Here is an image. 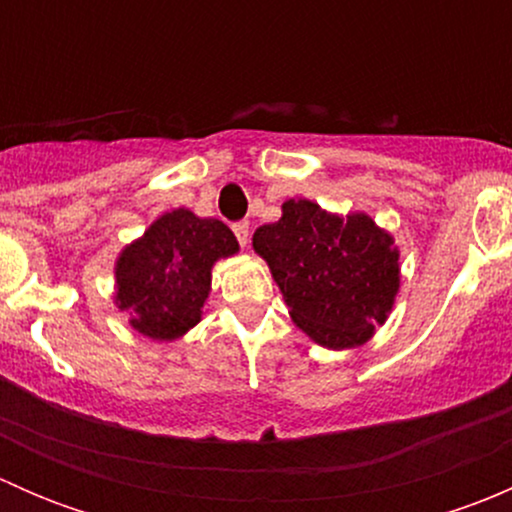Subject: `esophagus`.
<instances>
[{
    "mask_svg": "<svg viewBox=\"0 0 512 512\" xmlns=\"http://www.w3.org/2000/svg\"><path fill=\"white\" fill-rule=\"evenodd\" d=\"M232 232H235L237 242H240L242 247H247V242H250V223H247V220H240V223L232 225Z\"/></svg>",
    "mask_w": 512,
    "mask_h": 512,
    "instance_id": "34e87169",
    "label": "esophagus"
}]
</instances>
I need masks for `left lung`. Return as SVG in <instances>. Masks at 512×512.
<instances>
[{"label": "left lung", "instance_id": "left-lung-1", "mask_svg": "<svg viewBox=\"0 0 512 512\" xmlns=\"http://www.w3.org/2000/svg\"><path fill=\"white\" fill-rule=\"evenodd\" d=\"M252 247L270 265L294 324L322 347L366 342L394 304L399 255L369 215L344 220L309 200H287L282 218L252 235Z\"/></svg>", "mask_w": 512, "mask_h": 512}]
</instances>
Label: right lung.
Here are the masks:
<instances>
[{"instance_id": "1", "label": "right lung", "mask_w": 512, "mask_h": 512, "mask_svg": "<svg viewBox=\"0 0 512 512\" xmlns=\"http://www.w3.org/2000/svg\"><path fill=\"white\" fill-rule=\"evenodd\" d=\"M235 252V235L220 220L185 208L165 213L118 257V309L131 314L133 329L170 342L200 322L213 262Z\"/></svg>"}]
</instances>
